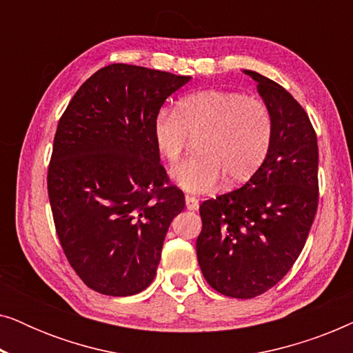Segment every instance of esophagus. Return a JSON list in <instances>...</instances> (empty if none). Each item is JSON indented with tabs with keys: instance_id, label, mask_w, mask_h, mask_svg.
<instances>
[{
	"instance_id": "34e87169",
	"label": "esophagus",
	"mask_w": 353,
	"mask_h": 353,
	"mask_svg": "<svg viewBox=\"0 0 353 353\" xmlns=\"http://www.w3.org/2000/svg\"><path fill=\"white\" fill-rule=\"evenodd\" d=\"M185 199H186V209L188 210H197V209H199V201H197L196 197L186 196Z\"/></svg>"
}]
</instances>
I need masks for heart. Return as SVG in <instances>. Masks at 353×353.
<instances>
[{"label": "heart", "mask_w": 353, "mask_h": 353, "mask_svg": "<svg viewBox=\"0 0 353 353\" xmlns=\"http://www.w3.org/2000/svg\"><path fill=\"white\" fill-rule=\"evenodd\" d=\"M154 144L168 163L180 161L188 137L199 156L172 170L178 186L202 194L226 176L241 183L254 175L272 143V117L262 101L236 91L205 90L183 98L176 112H161L152 125Z\"/></svg>", "instance_id": "1"}]
</instances>
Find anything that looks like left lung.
Returning <instances> with one entry per match:
<instances>
[{
	"label": "left lung",
	"mask_w": 353,
	"mask_h": 353,
	"mask_svg": "<svg viewBox=\"0 0 353 353\" xmlns=\"http://www.w3.org/2000/svg\"><path fill=\"white\" fill-rule=\"evenodd\" d=\"M272 117V143L243 188L199 207L197 262L228 297L252 299L281 281L301 255L318 207L316 133L302 105L276 81L244 70Z\"/></svg>",
	"instance_id": "1"
}]
</instances>
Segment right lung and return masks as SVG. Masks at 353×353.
Listing matches in <instances>:
<instances>
[{"instance_id": "obj_1", "label": "right lung", "mask_w": 353, "mask_h": 353, "mask_svg": "<svg viewBox=\"0 0 353 353\" xmlns=\"http://www.w3.org/2000/svg\"><path fill=\"white\" fill-rule=\"evenodd\" d=\"M191 77L110 64L90 77L57 123L48 168L56 233L72 268L104 296L152 283L185 194L168 176L152 125Z\"/></svg>"}]
</instances>
